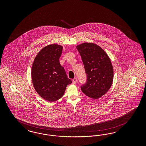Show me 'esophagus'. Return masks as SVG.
<instances>
[{
    "mask_svg": "<svg viewBox=\"0 0 146 146\" xmlns=\"http://www.w3.org/2000/svg\"><path fill=\"white\" fill-rule=\"evenodd\" d=\"M73 84H76V82H77V78H74L73 79Z\"/></svg>",
    "mask_w": 146,
    "mask_h": 146,
    "instance_id": "1",
    "label": "esophagus"
}]
</instances>
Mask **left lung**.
<instances>
[{"label":"left lung","mask_w":146,"mask_h":146,"mask_svg":"<svg viewBox=\"0 0 146 146\" xmlns=\"http://www.w3.org/2000/svg\"><path fill=\"white\" fill-rule=\"evenodd\" d=\"M84 65L87 79L81 86L84 94L97 99L110 89L113 79V70L110 59L97 44L84 43L76 46Z\"/></svg>","instance_id":"1"}]
</instances>
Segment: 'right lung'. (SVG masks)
<instances>
[{
	"instance_id": "right-lung-1",
	"label": "right lung",
	"mask_w": 146,
	"mask_h": 146,
	"mask_svg": "<svg viewBox=\"0 0 146 146\" xmlns=\"http://www.w3.org/2000/svg\"><path fill=\"white\" fill-rule=\"evenodd\" d=\"M62 46L50 44L36 56L31 68V79L36 91L45 101L54 102L64 95L66 86L72 84L59 59Z\"/></svg>"
}]
</instances>
